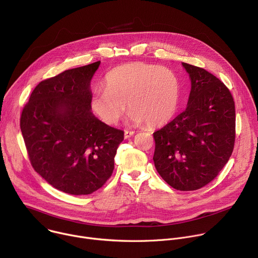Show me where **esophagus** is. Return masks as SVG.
Returning <instances> with one entry per match:
<instances>
[{"instance_id":"34e87169","label":"esophagus","mask_w":258,"mask_h":258,"mask_svg":"<svg viewBox=\"0 0 258 258\" xmlns=\"http://www.w3.org/2000/svg\"><path fill=\"white\" fill-rule=\"evenodd\" d=\"M135 135V132L134 131H128V130H125L124 131V138L125 139H128L131 137H133Z\"/></svg>"}]
</instances>
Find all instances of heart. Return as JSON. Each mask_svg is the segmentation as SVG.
<instances>
[{
	"label": "heart",
	"instance_id": "heart-1",
	"mask_svg": "<svg viewBox=\"0 0 258 258\" xmlns=\"http://www.w3.org/2000/svg\"><path fill=\"white\" fill-rule=\"evenodd\" d=\"M105 89L91 98L94 113L107 124H116L127 107L135 124L162 126L175 115L180 102V82L167 67L133 62L116 67L105 78Z\"/></svg>",
	"mask_w": 258,
	"mask_h": 258
}]
</instances>
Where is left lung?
<instances>
[{
	"label": "left lung",
	"mask_w": 258,
	"mask_h": 258,
	"mask_svg": "<svg viewBox=\"0 0 258 258\" xmlns=\"http://www.w3.org/2000/svg\"><path fill=\"white\" fill-rule=\"evenodd\" d=\"M191 80L186 110L153 134L154 164L179 191L198 190L216 177L235 145L236 111L230 90L207 70L181 63Z\"/></svg>",
	"instance_id": "8db88e82"
}]
</instances>
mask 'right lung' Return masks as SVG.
<instances>
[{"label":"right lung","instance_id":"obj_1","mask_svg":"<svg viewBox=\"0 0 258 258\" xmlns=\"http://www.w3.org/2000/svg\"><path fill=\"white\" fill-rule=\"evenodd\" d=\"M100 61L41 82L24 106L20 128L33 169L51 186L89 195L111 176L123 132L91 111L90 84Z\"/></svg>","mask_w":258,"mask_h":258}]
</instances>
